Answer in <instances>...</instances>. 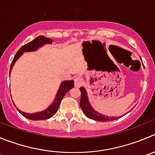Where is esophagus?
Returning a JSON list of instances; mask_svg holds the SVG:
<instances>
[{
  "instance_id": "esophagus-1",
  "label": "esophagus",
  "mask_w": 155,
  "mask_h": 155,
  "mask_svg": "<svg viewBox=\"0 0 155 155\" xmlns=\"http://www.w3.org/2000/svg\"><path fill=\"white\" fill-rule=\"evenodd\" d=\"M84 84V79L81 77H77L74 79V87H80Z\"/></svg>"
}]
</instances>
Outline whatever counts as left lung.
<instances>
[{
	"label": "left lung",
	"mask_w": 155,
	"mask_h": 155,
	"mask_svg": "<svg viewBox=\"0 0 155 155\" xmlns=\"http://www.w3.org/2000/svg\"><path fill=\"white\" fill-rule=\"evenodd\" d=\"M80 91L81 95V96L80 107L81 108L82 111H83L84 113L85 114V116H86L87 117L89 118V119H92L96 121H100V122H109V121L116 120V119H118L119 118L123 116H118V117H113V116L111 117V116H110V117H109V116H104V115L99 113L98 112H97L94 108H93L92 106L90 104L89 100H88L87 94V91L86 90H85V88L84 87H81Z\"/></svg>",
	"instance_id": "left-lung-1"
}]
</instances>
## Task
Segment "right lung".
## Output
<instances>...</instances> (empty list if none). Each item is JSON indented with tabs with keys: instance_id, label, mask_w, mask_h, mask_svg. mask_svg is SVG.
I'll return each instance as SVG.
<instances>
[{
	"instance_id": "obj_1",
	"label": "right lung",
	"mask_w": 155,
	"mask_h": 155,
	"mask_svg": "<svg viewBox=\"0 0 155 155\" xmlns=\"http://www.w3.org/2000/svg\"><path fill=\"white\" fill-rule=\"evenodd\" d=\"M52 42H53L52 39H49V38H46L43 36H38V37H36L34 40L31 41V42H28L27 44H26V45H23V46L18 50L17 54H15V56H14V59H13L12 61V63H11V64H10L9 77H10V73H11V71H12V68L13 67H14V64H15L16 61L18 60V58L21 56L23 53L29 52V51H36L38 48L43 46L44 45H46V44H51L52 43ZM73 87H74L73 80L64 81L61 82V84H60L59 88H58V91H57L56 93L55 98H54L52 104H51V105H49V107H47V108L45 109V110H43V111L39 112V113H24V112L21 111V110H19L18 108H17V111H18L22 116L26 117V119H31V120H44V119H49V118H51V116H53L55 113H57V111H58V107H59L60 104H61V100L63 99V97H64V95H65V94ZM14 106H16L15 104H14Z\"/></svg>"
}]
</instances>
